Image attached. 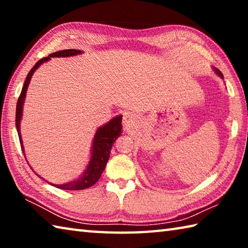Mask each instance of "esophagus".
<instances>
[{
    "label": "esophagus",
    "mask_w": 248,
    "mask_h": 248,
    "mask_svg": "<svg viewBox=\"0 0 248 248\" xmlns=\"http://www.w3.org/2000/svg\"><path fill=\"white\" fill-rule=\"evenodd\" d=\"M137 116L133 115L132 112H124V119H123V123L127 128L132 127L133 124H136L137 123Z\"/></svg>",
    "instance_id": "1"
}]
</instances>
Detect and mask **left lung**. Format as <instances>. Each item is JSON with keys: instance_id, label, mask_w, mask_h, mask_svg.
<instances>
[{"instance_id": "left-lung-1", "label": "left lung", "mask_w": 248, "mask_h": 248, "mask_svg": "<svg viewBox=\"0 0 248 248\" xmlns=\"http://www.w3.org/2000/svg\"><path fill=\"white\" fill-rule=\"evenodd\" d=\"M213 71H215V72H216V74L217 75V77H220L221 78H223V74H222L219 70L216 69V68H213Z\"/></svg>"}]
</instances>
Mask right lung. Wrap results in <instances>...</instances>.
<instances>
[{
    "label": "right lung",
    "instance_id": "add662e5",
    "mask_svg": "<svg viewBox=\"0 0 248 248\" xmlns=\"http://www.w3.org/2000/svg\"><path fill=\"white\" fill-rule=\"evenodd\" d=\"M82 53L83 51L77 49L60 50V51L49 54L47 58L41 59V60L37 62V63L32 66V69L29 71V73L27 75L26 79H25V83L23 85L22 93H20L19 98L17 100V105H16V120H15L16 130H17L20 146H22L24 156H26V155H25L22 134H20V123H22V118H23L25 98H26V93H27L29 83H31V79L32 78L33 73H35V71L38 69L41 64H44L49 60H51V58H61V57L69 58V57L78 56V54H82ZM121 120H123V116L118 115L109 120L107 124L100 125L99 128H97V130H96L95 132V136L93 138V141H92L90 161L87 163L85 170H83V173L79 175L78 178H75L73 180H71V182L64 183V184H51L47 182L46 179H44L43 177L41 178L46 180L47 183H49L50 185H52V186L60 188V189H63V190H83L91 186H93L94 184L97 183V180L100 178V176L103 174L105 167H106V164L109 159V155H110V150H111L112 144L115 143L117 138H119L121 132H123V124H121Z\"/></svg>",
    "mask_w": 248,
    "mask_h": 248
}]
</instances>
